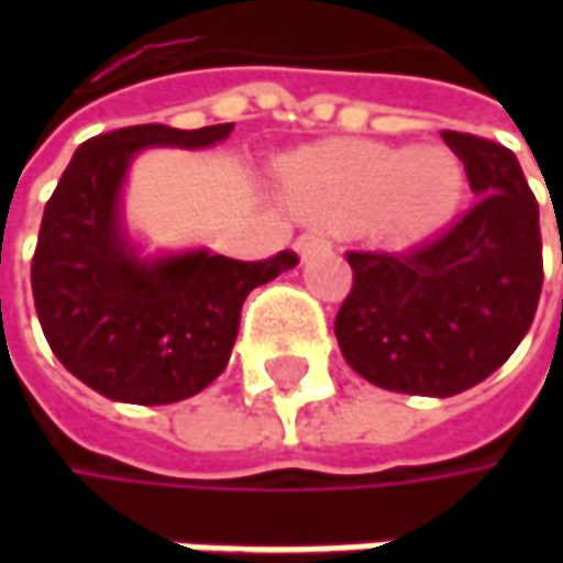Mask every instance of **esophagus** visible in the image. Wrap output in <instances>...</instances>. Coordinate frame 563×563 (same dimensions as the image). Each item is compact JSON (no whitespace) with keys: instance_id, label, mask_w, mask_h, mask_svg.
<instances>
[{"instance_id":"obj_1","label":"esophagus","mask_w":563,"mask_h":563,"mask_svg":"<svg viewBox=\"0 0 563 563\" xmlns=\"http://www.w3.org/2000/svg\"><path fill=\"white\" fill-rule=\"evenodd\" d=\"M297 253L307 260V256H313V253H322V250H332V241L325 238V234H316V231H307V234H300L297 238Z\"/></svg>"}]
</instances>
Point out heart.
<instances>
[{"mask_svg": "<svg viewBox=\"0 0 563 563\" xmlns=\"http://www.w3.org/2000/svg\"><path fill=\"white\" fill-rule=\"evenodd\" d=\"M464 168L442 146H385L347 141L297 153L288 197L297 212L332 225H363L378 216L391 244H420L454 216Z\"/></svg>", "mask_w": 563, "mask_h": 563, "instance_id": "1", "label": "heart"}]
</instances>
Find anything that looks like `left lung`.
Here are the masks:
<instances>
[{
	"mask_svg": "<svg viewBox=\"0 0 563 563\" xmlns=\"http://www.w3.org/2000/svg\"><path fill=\"white\" fill-rule=\"evenodd\" d=\"M479 197L410 253H347L354 288L335 316L347 366L378 388L451 398L479 385L530 332L542 294L539 203L501 143L442 131Z\"/></svg>",
	"mask_w": 563,
	"mask_h": 563,
	"instance_id": "obj_1",
	"label": "left lung"
}]
</instances>
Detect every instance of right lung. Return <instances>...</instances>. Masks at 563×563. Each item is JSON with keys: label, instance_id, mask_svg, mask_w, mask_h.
<instances>
[{"label": "right lung", "instance_id": "add662e5", "mask_svg": "<svg viewBox=\"0 0 563 563\" xmlns=\"http://www.w3.org/2000/svg\"><path fill=\"white\" fill-rule=\"evenodd\" d=\"M234 124L178 131L134 124L80 143L46 203L31 285L43 335L62 366L102 398L175 404L228 366L247 294L297 266L291 250L260 263L181 250L141 256L121 190L150 146L206 150Z\"/></svg>", "mask_w": 563, "mask_h": 563}]
</instances>
